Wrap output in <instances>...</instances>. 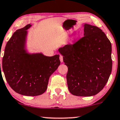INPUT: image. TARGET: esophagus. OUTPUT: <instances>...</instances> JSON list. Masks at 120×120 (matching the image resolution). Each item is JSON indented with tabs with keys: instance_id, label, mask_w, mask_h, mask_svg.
<instances>
[{
	"instance_id": "1",
	"label": "esophagus",
	"mask_w": 120,
	"mask_h": 120,
	"mask_svg": "<svg viewBox=\"0 0 120 120\" xmlns=\"http://www.w3.org/2000/svg\"><path fill=\"white\" fill-rule=\"evenodd\" d=\"M59 59H60V61H61V63H63V56H62L61 55H60V57H59Z\"/></svg>"
}]
</instances>
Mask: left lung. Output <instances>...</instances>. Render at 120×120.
I'll use <instances>...</instances> for the list:
<instances>
[{"label": "left lung", "instance_id": "obj_1", "mask_svg": "<svg viewBox=\"0 0 120 120\" xmlns=\"http://www.w3.org/2000/svg\"><path fill=\"white\" fill-rule=\"evenodd\" d=\"M84 37L58 49L68 66L69 91L78 96H91L102 90L112 71L111 44L102 30L84 24Z\"/></svg>", "mask_w": 120, "mask_h": 120}]
</instances>
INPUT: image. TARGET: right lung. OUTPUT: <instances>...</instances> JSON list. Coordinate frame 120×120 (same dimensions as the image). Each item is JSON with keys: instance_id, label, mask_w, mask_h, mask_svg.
I'll list each match as a JSON object with an SVG mask.
<instances>
[{"instance_id": "add662e5", "label": "right lung", "mask_w": 120, "mask_h": 120, "mask_svg": "<svg viewBox=\"0 0 120 120\" xmlns=\"http://www.w3.org/2000/svg\"><path fill=\"white\" fill-rule=\"evenodd\" d=\"M31 26L28 24L17 30L7 42L2 67L6 80L14 91L24 96H34L46 90L50 76L60 61L59 55L47 56L41 52L27 51V30Z\"/></svg>"}]
</instances>
